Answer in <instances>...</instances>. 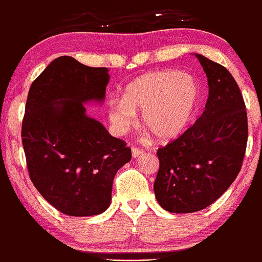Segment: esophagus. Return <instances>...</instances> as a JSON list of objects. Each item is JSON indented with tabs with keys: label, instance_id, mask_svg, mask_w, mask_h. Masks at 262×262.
Segmentation results:
<instances>
[{
	"label": "esophagus",
	"instance_id": "obj_1",
	"mask_svg": "<svg viewBox=\"0 0 262 262\" xmlns=\"http://www.w3.org/2000/svg\"><path fill=\"white\" fill-rule=\"evenodd\" d=\"M131 153H132V157H134V158H137V157H140L142 153H143V150L140 149V148L132 147V149H131Z\"/></svg>",
	"mask_w": 262,
	"mask_h": 262
}]
</instances>
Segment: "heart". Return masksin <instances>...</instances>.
<instances>
[{
    "label": "heart",
    "instance_id": "b5f03b06",
    "mask_svg": "<svg viewBox=\"0 0 262 262\" xmlns=\"http://www.w3.org/2000/svg\"><path fill=\"white\" fill-rule=\"evenodd\" d=\"M200 86L189 74L177 70L151 72L126 86L122 101L109 104V120L118 131L132 124L135 113L158 140L175 138L188 127L198 108Z\"/></svg>",
    "mask_w": 262,
    "mask_h": 262
}]
</instances>
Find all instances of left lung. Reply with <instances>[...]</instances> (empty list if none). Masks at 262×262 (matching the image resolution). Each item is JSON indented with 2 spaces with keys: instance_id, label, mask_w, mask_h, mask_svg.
Wrapping results in <instances>:
<instances>
[{
  "instance_id": "left-lung-1",
  "label": "left lung",
  "mask_w": 262,
  "mask_h": 262,
  "mask_svg": "<svg viewBox=\"0 0 262 262\" xmlns=\"http://www.w3.org/2000/svg\"><path fill=\"white\" fill-rule=\"evenodd\" d=\"M195 57L208 77L203 114L179 138L158 149L154 182L163 209L188 214L208 208L239 173L248 141V119L239 87L221 64Z\"/></svg>"
}]
</instances>
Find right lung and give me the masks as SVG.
Returning <instances> with one entry per match:
<instances>
[{
	"label": "right lung",
	"instance_id": "obj_1",
	"mask_svg": "<svg viewBox=\"0 0 262 262\" xmlns=\"http://www.w3.org/2000/svg\"><path fill=\"white\" fill-rule=\"evenodd\" d=\"M106 68L56 58L31 83L21 137L30 180L63 214L92 216L112 202L113 180L131 160V149L86 113L103 103Z\"/></svg>",
	"mask_w": 262,
	"mask_h": 262
}]
</instances>
